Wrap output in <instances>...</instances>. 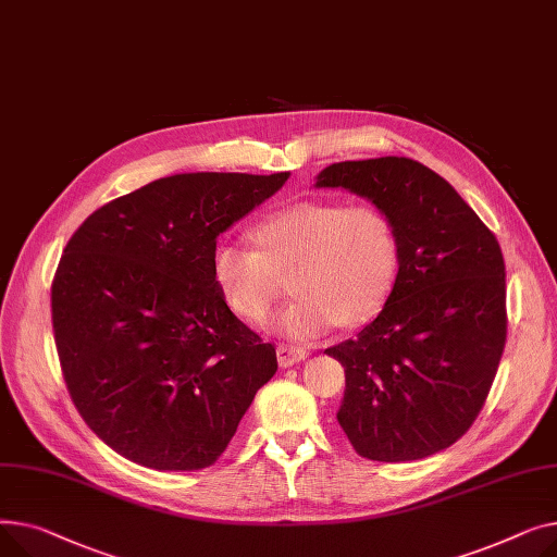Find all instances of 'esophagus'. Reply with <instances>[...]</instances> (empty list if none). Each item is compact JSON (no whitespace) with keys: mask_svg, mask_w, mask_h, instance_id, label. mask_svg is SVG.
<instances>
[{"mask_svg":"<svg viewBox=\"0 0 557 557\" xmlns=\"http://www.w3.org/2000/svg\"><path fill=\"white\" fill-rule=\"evenodd\" d=\"M276 357H278V364H281L283 369H287V367H292V364L301 362V359H306V357H308V350L297 348V346L281 344V346L276 348Z\"/></svg>","mask_w":557,"mask_h":557,"instance_id":"1","label":"esophagus"}]
</instances>
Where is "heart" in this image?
<instances>
[{
	"label": "heart",
	"mask_w": 557,
	"mask_h": 557,
	"mask_svg": "<svg viewBox=\"0 0 557 557\" xmlns=\"http://www.w3.org/2000/svg\"><path fill=\"white\" fill-rule=\"evenodd\" d=\"M249 249L220 240L211 274L238 319L263 325L283 294H297L274 321L292 342H310L337 323L359 325L386 306L400 272V240L375 205L297 202L253 224Z\"/></svg>",
	"instance_id": "obj_1"
}]
</instances>
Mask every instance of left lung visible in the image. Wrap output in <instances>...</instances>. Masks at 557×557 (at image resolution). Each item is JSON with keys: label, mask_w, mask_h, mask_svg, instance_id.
I'll use <instances>...</instances> for the list:
<instances>
[{"label": "left lung", "mask_w": 557, "mask_h": 557, "mask_svg": "<svg viewBox=\"0 0 557 557\" xmlns=\"http://www.w3.org/2000/svg\"><path fill=\"white\" fill-rule=\"evenodd\" d=\"M317 186L371 200L400 240L382 312L325 348L346 371L337 420L369 461L424 459L472 428L495 382L508 329L502 247L449 182L409 157L339 161Z\"/></svg>", "instance_id": "1"}]
</instances>
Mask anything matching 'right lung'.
Listing matches in <instances>:
<instances>
[{
    "label": "right lung",
    "mask_w": 557,
    "mask_h": 557,
    "mask_svg": "<svg viewBox=\"0 0 557 557\" xmlns=\"http://www.w3.org/2000/svg\"><path fill=\"white\" fill-rule=\"evenodd\" d=\"M289 173H184L96 209L51 283L64 384L89 430L127 461L202 470L234 438L276 348L222 301L218 236Z\"/></svg>",
    "instance_id": "1"
}]
</instances>
